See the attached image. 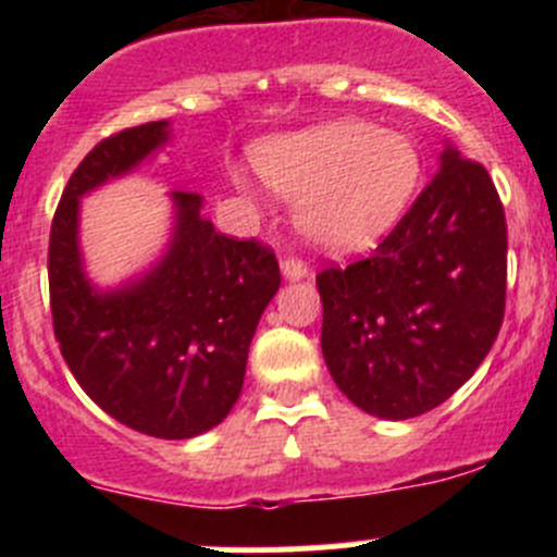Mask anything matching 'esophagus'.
Segmentation results:
<instances>
[{"label": "esophagus", "mask_w": 557, "mask_h": 557, "mask_svg": "<svg viewBox=\"0 0 557 557\" xmlns=\"http://www.w3.org/2000/svg\"><path fill=\"white\" fill-rule=\"evenodd\" d=\"M280 269H283L285 280H301V277H307V274H310L307 263L301 261V258H294V256L283 258V261H280Z\"/></svg>", "instance_id": "1"}]
</instances>
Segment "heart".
<instances>
[{
    "mask_svg": "<svg viewBox=\"0 0 557 557\" xmlns=\"http://www.w3.org/2000/svg\"><path fill=\"white\" fill-rule=\"evenodd\" d=\"M269 188L299 201L307 237L329 250H361L380 239L420 180L412 139L363 121H334L256 148ZM247 190L245 180H237Z\"/></svg>",
    "mask_w": 557,
    "mask_h": 557,
    "instance_id": "heart-1",
    "label": "heart"
}]
</instances>
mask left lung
Masks as SVG:
<instances>
[{
  "label": "left lung",
  "instance_id": "obj_1",
  "mask_svg": "<svg viewBox=\"0 0 557 557\" xmlns=\"http://www.w3.org/2000/svg\"><path fill=\"white\" fill-rule=\"evenodd\" d=\"M325 367L363 412L440 407L496 342L507 218L491 174L447 145L440 172L369 258L318 274Z\"/></svg>",
  "mask_w": 557,
  "mask_h": 557
}]
</instances>
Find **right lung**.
<instances>
[{"label":"right lung","mask_w":557,"mask_h":557,"mask_svg":"<svg viewBox=\"0 0 557 557\" xmlns=\"http://www.w3.org/2000/svg\"><path fill=\"white\" fill-rule=\"evenodd\" d=\"M170 132V121L123 128L72 172L50 226V312L66 367L110 418L156 440H190L237 404L280 267L272 247L215 232L199 194L174 190L170 247L150 272L112 290L86 277L81 196L137 170Z\"/></svg>","instance_id":"right-lung-1"}]
</instances>
